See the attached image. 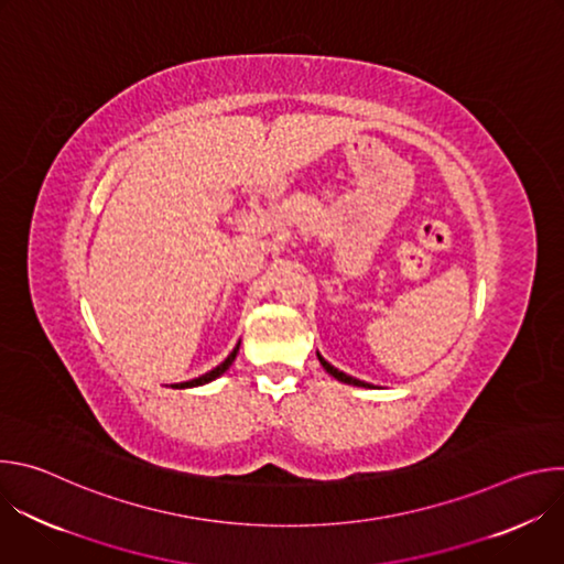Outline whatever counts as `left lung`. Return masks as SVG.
<instances>
[{"instance_id": "obj_1", "label": "left lung", "mask_w": 564, "mask_h": 564, "mask_svg": "<svg viewBox=\"0 0 564 564\" xmlns=\"http://www.w3.org/2000/svg\"><path fill=\"white\" fill-rule=\"evenodd\" d=\"M316 357H318V361H321V366H324L335 379H339V381H344V383H352V386H361V388H370V383H364V381H359V379H355V377H350V375H346V372H341V370H337L335 366H330L324 357H321L318 352H316Z\"/></svg>"}]
</instances>
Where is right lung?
I'll use <instances>...</instances> for the list:
<instances>
[{
    "mask_svg": "<svg viewBox=\"0 0 564 564\" xmlns=\"http://www.w3.org/2000/svg\"><path fill=\"white\" fill-rule=\"evenodd\" d=\"M236 352H238V346L231 350V355L220 364V366H216L214 370H209V372H205L203 377H198V379H192V381H185V383H178V386H174V388H192V386H200V383H207V381H212V379H216V377H220L229 366H231V361H234V357H236Z\"/></svg>",
    "mask_w": 564,
    "mask_h": 564,
    "instance_id": "right-lung-1",
    "label": "right lung"
}]
</instances>
